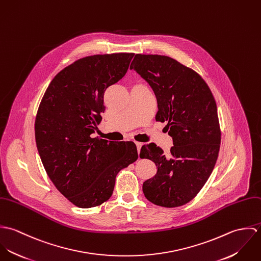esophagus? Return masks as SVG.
<instances>
[{
	"mask_svg": "<svg viewBox=\"0 0 261 261\" xmlns=\"http://www.w3.org/2000/svg\"><path fill=\"white\" fill-rule=\"evenodd\" d=\"M136 146H137V149H138V152L140 153V150H141V148H142L143 144H142V143H139V142H136Z\"/></svg>",
	"mask_w": 261,
	"mask_h": 261,
	"instance_id": "esophagus-1",
	"label": "esophagus"
}]
</instances>
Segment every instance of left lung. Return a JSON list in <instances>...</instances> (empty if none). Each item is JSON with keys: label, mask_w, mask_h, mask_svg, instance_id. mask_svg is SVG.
<instances>
[{"label": "left lung", "mask_w": 261, "mask_h": 261, "mask_svg": "<svg viewBox=\"0 0 261 261\" xmlns=\"http://www.w3.org/2000/svg\"><path fill=\"white\" fill-rule=\"evenodd\" d=\"M129 69L151 87L155 119L167 121L174 145L168 154L152 143L141 149L140 156L156 166L143 192L158 206L185 205L205 185L218 158L221 133L213 94L200 75L167 56L137 54Z\"/></svg>", "instance_id": "8db88e82"}]
</instances>
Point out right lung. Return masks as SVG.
Masks as SVG:
<instances>
[{
    "instance_id": "1",
    "label": "right lung",
    "mask_w": 261,
    "mask_h": 261,
    "mask_svg": "<svg viewBox=\"0 0 261 261\" xmlns=\"http://www.w3.org/2000/svg\"><path fill=\"white\" fill-rule=\"evenodd\" d=\"M133 53L93 55L65 67L49 84L38 110L35 139L47 175L79 208L109 200L116 174L139 158L133 142L93 138L106 89L128 69Z\"/></svg>"
}]
</instances>
